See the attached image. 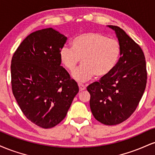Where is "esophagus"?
<instances>
[{"instance_id":"esophagus-1","label":"esophagus","mask_w":155,"mask_h":155,"mask_svg":"<svg viewBox=\"0 0 155 155\" xmlns=\"http://www.w3.org/2000/svg\"><path fill=\"white\" fill-rule=\"evenodd\" d=\"M78 85H79V87L80 91H84V90L85 89H86V87H85L84 84H82L79 83V84H78Z\"/></svg>"}]
</instances>
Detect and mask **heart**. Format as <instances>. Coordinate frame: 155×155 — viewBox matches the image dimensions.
Masks as SVG:
<instances>
[{
  "instance_id": "obj_1",
  "label": "heart",
  "mask_w": 155,
  "mask_h": 155,
  "mask_svg": "<svg viewBox=\"0 0 155 155\" xmlns=\"http://www.w3.org/2000/svg\"><path fill=\"white\" fill-rule=\"evenodd\" d=\"M121 48L118 41L108 38L99 33H85L76 37L72 47L64 46L60 50V60L63 66L73 71L81 60L82 65L72 73L76 81H86L94 76L108 75L120 58Z\"/></svg>"
}]
</instances>
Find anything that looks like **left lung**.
<instances>
[{
    "label": "left lung",
    "mask_w": 155,
    "mask_h": 155,
    "mask_svg": "<svg viewBox=\"0 0 155 155\" xmlns=\"http://www.w3.org/2000/svg\"><path fill=\"white\" fill-rule=\"evenodd\" d=\"M116 33L121 54L117 66L99 81L87 87L93 116L106 125L122 123L136 109L144 92L147 71L141 48L120 27L108 25Z\"/></svg>",
    "instance_id": "8db88e82"
}]
</instances>
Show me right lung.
<instances>
[{"label": "right lung", "mask_w": 155, "mask_h": 155, "mask_svg": "<svg viewBox=\"0 0 155 155\" xmlns=\"http://www.w3.org/2000/svg\"><path fill=\"white\" fill-rule=\"evenodd\" d=\"M67 37L53 28L28 35L14 53L12 89L27 118L42 128H51L66 116L77 83L60 65V50Z\"/></svg>", "instance_id": "right-lung-1"}]
</instances>
